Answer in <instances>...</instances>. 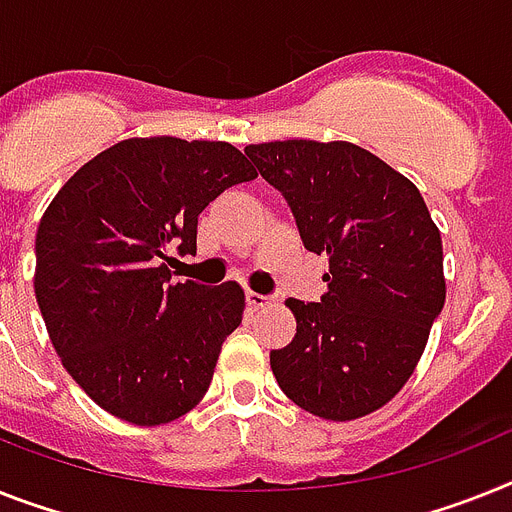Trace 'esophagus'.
<instances>
[{"label":"esophagus","mask_w":512,"mask_h":512,"mask_svg":"<svg viewBox=\"0 0 512 512\" xmlns=\"http://www.w3.org/2000/svg\"><path fill=\"white\" fill-rule=\"evenodd\" d=\"M273 302H276L273 296H263V294H257V291H247V304L252 309H265V307H270Z\"/></svg>","instance_id":"34e87169"}]
</instances>
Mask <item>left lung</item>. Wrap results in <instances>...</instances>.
Segmentation results:
<instances>
[{
    "label": "left lung",
    "mask_w": 512,
    "mask_h": 512,
    "mask_svg": "<svg viewBox=\"0 0 512 512\" xmlns=\"http://www.w3.org/2000/svg\"><path fill=\"white\" fill-rule=\"evenodd\" d=\"M244 153L286 197L304 247L328 255V294L286 299L289 346L270 351L299 409L351 422L382 409L414 375L445 304L440 229L416 184L346 140H276Z\"/></svg>",
    "instance_id": "obj_1"
}]
</instances>
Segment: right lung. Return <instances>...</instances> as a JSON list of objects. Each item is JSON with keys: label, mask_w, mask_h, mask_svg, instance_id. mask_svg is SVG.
Masks as SVG:
<instances>
[{"label": "right lung", "mask_w": 512, "mask_h": 512, "mask_svg": "<svg viewBox=\"0 0 512 512\" xmlns=\"http://www.w3.org/2000/svg\"><path fill=\"white\" fill-rule=\"evenodd\" d=\"M257 171L231 143L130 137L67 179L36 234V302L72 380L111 416L169 424L208 393L244 291L171 283L197 216Z\"/></svg>", "instance_id": "1"}]
</instances>
